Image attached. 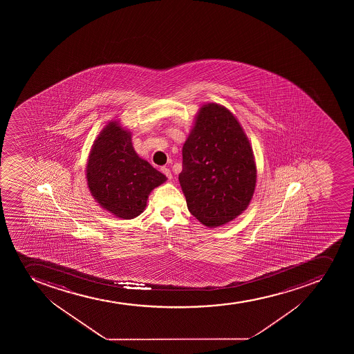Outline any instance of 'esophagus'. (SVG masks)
I'll return each mask as SVG.
<instances>
[{"label":"esophagus","instance_id":"1","mask_svg":"<svg viewBox=\"0 0 354 354\" xmlns=\"http://www.w3.org/2000/svg\"><path fill=\"white\" fill-rule=\"evenodd\" d=\"M161 171L164 173L166 176H167L168 179L171 180L173 178V175H171V171L168 169L167 167H161Z\"/></svg>","mask_w":354,"mask_h":354}]
</instances>
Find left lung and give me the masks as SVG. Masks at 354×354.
Wrapping results in <instances>:
<instances>
[{"mask_svg": "<svg viewBox=\"0 0 354 354\" xmlns=\"http://www.w3.org/2000/svg\"><path fill=\"white\" fill-rule=\"evenodd\" d=\"M180 186L190 214L207 227L227 224L248 207L257 171L248 137L234 114L205 104L183 147Z\"/></svg>", "mask_w": 354, "mask_h": 354, "instance_id": "1", "label": "left lung"}]
</instances>
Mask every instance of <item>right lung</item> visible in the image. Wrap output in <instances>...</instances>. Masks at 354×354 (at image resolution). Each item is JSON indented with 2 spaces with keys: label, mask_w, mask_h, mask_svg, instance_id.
Masks as SVG:
<instances>
[{
  "label": "right lung",
  "mask_w": 354,
  "mask_h": 354,
  "mask_svg": "<svg viewBox=\"0 0 354 354\" xmlns=\"http://www.w3.org/2000/svg\"><path fill=\"white\" fill-rule=\"evenodd\" d=\"M166 180L136 153L131 133L119 120L102 128L88 154L86 181L104 210L121 219H133L147 207L151 192Z\"/></svg>",
  "instance_id": "1"
}]
</instances>
